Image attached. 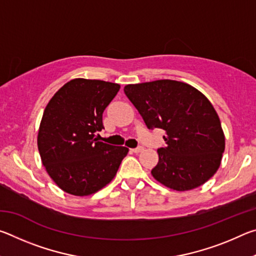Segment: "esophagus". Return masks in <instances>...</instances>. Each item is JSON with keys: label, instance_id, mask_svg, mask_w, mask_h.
<instances>
[{"label": "esophagus", "instance_id": "obj_1", "mask_svg": "<svg viewBox=\"0 0 256 256\" xmlns=\"http://www.w3.org/2000/svg\"><path fill=\"white\" fill-rule=\"evenodd\" d=\"M142 150H144V148H142V146H138V148H133V149H131V151H132V152H134V154H138V152H141Z\"/></svg>", "mask_w": 256, "mask_h": 256}]
</instances>
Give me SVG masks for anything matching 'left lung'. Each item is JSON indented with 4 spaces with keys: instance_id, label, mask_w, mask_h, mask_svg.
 <instances>
[{
    "instance_id": "1",
    "label": "left lung",
    "mask_w": 256,
    "mask_h": 256,
    "mask_svg": "<svg viewBox=\"0 0 256 256\" xmlns=\"http://www.w3.org/2000/svg\"><path fill=\"white\" fill-rule=\"evenodd\" d=\"M149 130L162 128L166 146L151 174L176 190L198 188L218 170L224 151L219 116L204 94L175 80L124 86Z\"/></svg>"
}]
</instances>
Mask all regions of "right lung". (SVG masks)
<instances>
[{
    "label": "right lung",
    "mask_w": 256,
    "mask_h": 256,
    "mask_svg": "<svg viewBox=\"0 0 256 256\" xmlns=\"http://www.w3.org/2000/svg\"><path fill=\"white\" fill-rule=\"evenodd\" d=\"M120 86L73 79L56 92L42 114L37 144L56 185L72 196L96 193L114 178L128 149L98 141L102 112Z\"/></svg>",
    "instance_id": "right-lung-1"
}]
</instances>
